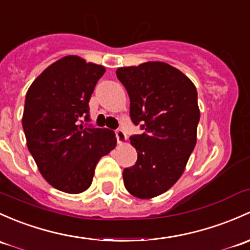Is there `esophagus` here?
<instances>
[{"label": "esophagus", "instance_id": "obj_1", "mask_svg": "<svg viewBox=\"0 0 250 250\" xmlns=\"http://www.w3.org/2000/svg\"><path fill=\"white\" fill-rule=\"evenodd\" d=\"M115 133H116L117 143L120 144V145H123V144L127 143V135H125V133L123 132L122 129H117Z\"/></svg>", "mask_w": 250, "mask_h": 250}]
</instances>
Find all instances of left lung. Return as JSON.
Returning <instances> with one entry per match:
<instances>
[{"label":"left lung","mask_w":250,"mask_h":250,"mask_svg":"<svg viewBox=\"0 0 250 250\" xmlns=\"http://www.w3.org/2000/svg\"><path fill=\"white\" fill-rule=\"evenodd\" d=\"M116 75L129 96L130 118L145 130L129 138L138 160L123 170L125 187L139 199L156 198L182 176L196 145L198 92L187 75L165 62L121 67Z\"/></svg>","instance_id":"left-lung-1"}]
</instances>
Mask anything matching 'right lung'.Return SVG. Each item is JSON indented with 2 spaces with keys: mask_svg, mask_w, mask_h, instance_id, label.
<instances>
[{
  "mask_svg": "<svg viewBox=\"0 0 250 250\" xmlns=\"http://www.w3.org/2000/svg\"><path fill=\"white\" fill-rule=\"evenodd\" d=\"M104 73V65L68 55L44 69L26 93L27 148L46 182L64 193L87 190L97 163L116 146L112 130L78 123L83 115L88 120V102Z\"/></svg>",
  "mask_w": 250,
  "mask_h": 250,
  "instance_id": "add662e5",
  "label": "right lung"
}]
</instances>
